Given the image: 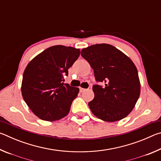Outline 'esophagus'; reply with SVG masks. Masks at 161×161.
Instances as JSON below:
<instances>
[{
	"label": "esophagus",
	"instance_id": "obj_1",
	"mask_svg": "<svg viewBox=\"0 0 161 161\" xmlns=\"http://www.w3.org/2000/svg\"><path fill=\"white\" fill-rule=\"evenodd\" d=\"M86 90V89H84V88H81V87H80V92H83Z\"/></svg>",
	"mask_w": 161,
	"mask_h": 161
}]
</instances>
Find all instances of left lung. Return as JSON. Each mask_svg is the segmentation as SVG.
<instances>
[{
    "mask_svg": "<svg viewBox=\"0 0 161 161\" xmlns=\"http://www.w3.org/2000/svg\"><path fill=\"white\" fill-rule=\"evenodd\" d=\"M81 55L89 62L97 81L94 99L88 105L97 118L107 122L123 119L134 108L141 93L136 65L129 57L114 46L96 44L83 49Z\"/></svg>",
    "mask_w": 161,
    "mask_h": 161,
    "instance_id": "1",
    "label": "left lung"
}]
</instances>
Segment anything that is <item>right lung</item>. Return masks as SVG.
<instances>
[{
  "label": "right lung",
  "instance_id": "obj_1",
  "mask_svg": "<svg viewBox=\"0 0 161 161\" xmlns=\"http://www.w3.org/2000/svg\"><path fill=\"white\" fill-rule=\"evenodd\" d=\"M80 54V49L54 45L42 52L27 65L22 81V96L38 118L54 121L69 112L80 89L62 81Z\"/></svg>",
  "mask_w": 161,
  "mask_h": 161
}]
</instances>
